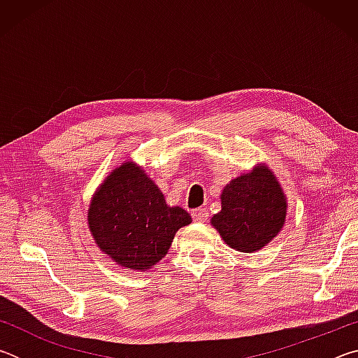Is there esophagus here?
I'll use <instances>...</instances> for the list:
<instances>
[{
    "label": "esophagus",
    "mask_w": 358,
    "mask_h": 358,
    "mask_svg": "<svg viewBox=\"0 0 358 358\" xmlns=\"http://www.w3.org/2000/svg\"><path fill=\"white\" fill-rule=\"evenodd\" d=\"M191 215H192V220L197 222H205L208 220L207 208H196V210H192Z\"/></svg>",
    "instance_id": "esophagus-1"
}]
</instances>
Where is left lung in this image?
Instances as JSON below:
<instances>
[{
	"mask_svg": "<svg viewBox=\"0 0 358 358\" xmlns=\"http://www.w3.org/2000/svg\"><path fill=\"white\" fill-rule=\"evenodd\" d=\"M287 197L265 164L241 173L224 186L221 211L211 217L222 240L240 252H256L273 240L286 224Z\"/></svg>",
	"mask_w": 358,
	"mask_h": 358,
	"instance_id": "obj_1",
	"label": "left lung"
}]
</instances>
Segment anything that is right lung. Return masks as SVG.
Wrapping results in <instances>:
<instances>
[{"instance_id": "obj_1", "label": "right lung", "mask_w": 358, "mask_h": 358, "mask_svg": "<svg viewBox=\"0 0 358 358\" xmlns=\"http://www.w3.org/2000/svg\"><path fill=\"white\" fill-rule=\"evenodd\" d=\"M141 166L126 161L107 175L93 194L88 227L99 250L115 264L147 271L166 256L178 229L191 224Z\"/></svg>"}]
</instances>
